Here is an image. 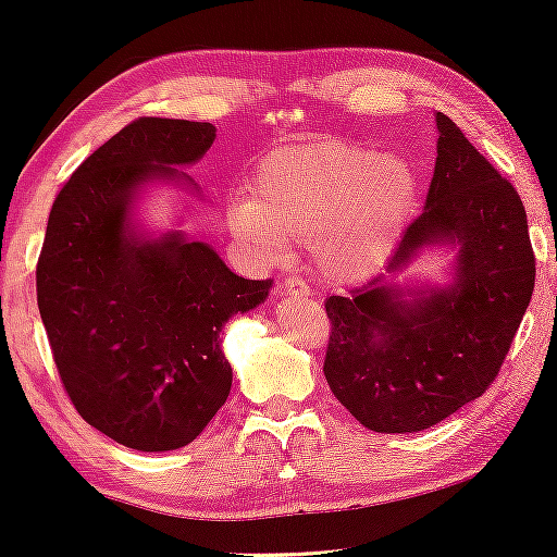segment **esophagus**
Returning <instances> with one entry per match:
<instances>
[{
  "instance_id": "obj_1",
  "label": "esophagus",
  "mask_w": 557,
  "mask_h": 557,
  "mask_svg": "<svg viewBox=\"0 0 557 557\" xmlns=\"http://www.w3.org/2000/svg\"><path fill=\"white\" fill-rule=\"evenodd\" d=\"M284 294L286 296H308L311 294V288H308L304 281H296V278H288L284 284Z\"/></svg>"
}]
</instances>
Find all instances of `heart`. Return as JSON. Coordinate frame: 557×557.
Segmentation results:
<instances>
[{
	"label": "heart",
	"mask_w": 557,
	"mask_h": 557,
	"mask_svg": "<svg viewBox=\"0 0 557 557\" xmlns=\"http://www.w3.org/2000/svg\"><path fill=\"white\" fill-rule=\"evenodd\" d=\"M417 193L412 162L360 143H308L261 162L251 195L226 209V226L253 259L278 263L290 242L311 246L333 284H360L382 269Z\"/></svg>",
	"instance_id": "heart-1"
}]
</instances>
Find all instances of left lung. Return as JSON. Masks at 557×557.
<instances>
[{"mask_svg": "<svg viewBox=\"0 0 557 557\" xmlns=\"http://www.w3.org/2000/svg\"><path fill=\"white\" fill-rule=\"evenodd\" d=\"M424 212L407 226L387 276L331 296L323 372L338 403L380 434L422 432L484 395L533 296L535 257L516 187L436 113ZM426 245L458 249L446 287L388 281Z\"/></svg>", "mask_w": 557, "mask_h": 557, "instance_id": "1", "label": "left lung"}]
</instances>
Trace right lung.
Segmentation results:
<instances>
[{"instance_id":"obj_1","label":"right lung","mask_w":557,"mask_h":557,"mask_svg":"<svg viewBox=\"0 0 557 557\" xmlns=\"http://www.w3.org/2000/svg\"><path fill=\"white\" fill-rule=\"evenodd\" d=\"M214 138L212 123L138 117L81 162L49 214L36 300L53 362L78 414L127 449L202 434L232 389L222 327L271 288L182 230L148 236L133 219L148 182L193 187L175 168Z\"/></svg>"}]
</instances>
